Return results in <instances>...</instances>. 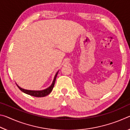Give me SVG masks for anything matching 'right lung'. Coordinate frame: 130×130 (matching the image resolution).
I'll return each instance as SVG.
<instances>
[{
    "instance_id": "obj_1",
    "label": "right lung",
    "mask_w": 130,
    "mask_h": 130,
    "mask_svg": "<svg viewBox=\"0 0 130 130\" xmlns=\"http://www.w3.org/2000/svg\"><path fill=\"white\" fill-rule=\"evenodd\" d=\"M58 71L57 72L56 75H55L54 77V80L53 81V83L51 84V85L49 87H48L47 88L43 89V90H41V91H31V90H27V89H25L21 88L19 86H18L17 84V87L19 88V89L21 90V91H22L24 93H25L27 94H29L30 96H32L34 97H37V98H40V97H45L46 96H47L49 94L50 92L52 91L53 88L54 86V84L55 82H56V77L57 76V74H58Z\"/></svg>"
}]
</instances>
